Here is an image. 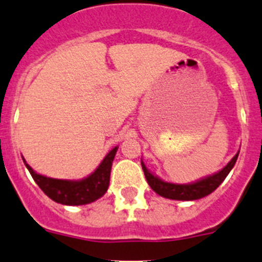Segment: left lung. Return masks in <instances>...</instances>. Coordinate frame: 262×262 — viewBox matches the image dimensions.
Segmentation results:
<instances>
[{
  "label": "left lung",
  "mask_w": 262,
  "mask_h": 262,
  "mask_svg": "<svg viewBox=\"0 0 262 262\" xmlns=\"http://www.w3.org/2000/svg\"><path fill=\"white\" fill-rule=\"evenodd\" d=\"M237 159L238 154L235 155V156L230 160L229 164H228L224 169L220 170L219 172L211 175V177L205 178V179L202 180H199V182L192 183V184H174V183L164 182V180L159 179V178L155 177L154 174H151V172L147 170V167L144 166L143 162H142V169H143L147 183H148L149 187H151L157 194L170 200L192 201V200L202 199L205 195L214 192V190L222 184L223 180L227 178V175L229 174V171L232 170V167L234 166Z\"/></svg>",
  "instance_id": "obj_1"
}]
</instances>
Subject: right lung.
I'll use <instances>...</instances> for the list:
<instances>
[{"mask_svg":"<svg viewBox=\"0 0 262 262\" xmlns=\"http://www.w3.org/2000/svg\"><path fill=\"white\" fill-rule=\"evenodd\" d=\"M116 151H118V147L111 149L101 162L100 166L95 170V172L82 180H63L43 177V175L37 174L28 164L25 165L38 187L51 200L57 204L78 206V205L91 204L105 194L108 188V183H110L111 165H113Z\"/></svg>","mask_w":262,"mask_h":262,"instance_id":"1","label":"right lung"}]
</instances>
